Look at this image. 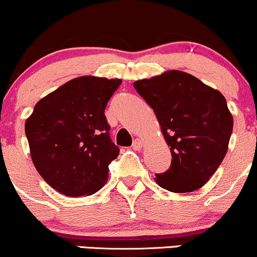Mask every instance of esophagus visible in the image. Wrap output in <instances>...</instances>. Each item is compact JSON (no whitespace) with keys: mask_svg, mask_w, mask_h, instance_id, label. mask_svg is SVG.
I'll return each mask as SVG.
<instances>
[{"mask_svg":"<svg viewBox=\"0 0 257 257\" xmlns=\"http://www.w3.org/2000/svg\"><path fill=\"white\" fill-rule=\"evenodd\" d=\"M132 147L135 150V151H139V150L143 147V141H141L140 139H137V140H134V143H133Z\"/></svg>","mask_w":257,"mask_h":257,"instance_id":"esophagus-1","label":"esophagus"}]
</instances>
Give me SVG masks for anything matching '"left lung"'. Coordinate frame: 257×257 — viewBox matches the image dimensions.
<instances>
[{
	"instance_id": "8db88e82",
	"label": "left lung",
	"mask_w": 257,
	"mask_h": 257,
	"mask_svg": "<svg viewBox=\"0 0 257 257\" xmlns=\"http://www.w3.org/2000/svg\"><path fill=\"white\" fill-rule=\"evenodd\" d=\"M134 88L155 111L172 152L169 169L156 174L157 184L175 193L198 190L226 156L233 129L226 99L176 70L134 82Z\"/></svg>"
}]
</instances>
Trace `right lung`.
<instances>
[{
	"label": "right lung",
	"mask_w": 257,
	"mask_h": 257,
	"mask_svg": "<svg viewBox=\"0 0 257 257\" xmlns=\"http://www.w3.org/2000/svg\"><path fill=\"white\" fill-rule=\"evenodd\" d=\"M120 83L91 76L71 79L41 99L26 119L32 162L61 194H93L105 185L119 149L104 112Z\"/></svg>",
	"instance_id": "1"
}]
</instances>
